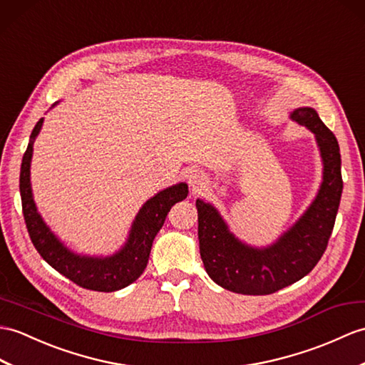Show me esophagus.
I'll return each instance as SVG.
<instances>
[{
	"instance_id": "34e87169",
	"label": "esophagus",
	"mask_w": 365,
	"mask_h": 365,
	"mask_svg": "<svg viewBox=\"0 0 365 365\" xmlns=\"http://www.w3.org/2000/svg\"><path fill=\"white\" fill-rule=\"evenodd\" d=\"M188 183H190V186H191L192 192H199L202 188H205L207 177H205V174L200 173V171H194V173L190 175Z\"/></svg>"
}]
</instances>
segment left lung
I'll list each match as a JSON object with an SVG mask.
<instances>
[{"label": "left lung", "mask_w": 365, "mask_h": 365, "mask_svg": "<svg viewBox=\"0 0 365 365\" xmlns=\"http://www.w3.org/2000/svg\"><path fill=\"white\" fill-rule=\"evenodd\" d=\"M289 118L314 133L324 168L316 197L272 244L241 241L215 205L196 200L200 258L210 278L227 291L267 295L299 282L314 269L331 236L344 188L339 143L312 107L294 108Z\"/></svg>", "instance_id": "1"}]
</instances>
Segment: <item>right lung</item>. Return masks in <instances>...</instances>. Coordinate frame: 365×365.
Instances as JSON below:
<instances>
[{
	"mask_svg": "<svg viewBox=\"0 0 365 365\" xmlns=\"http://www.w3.org/2000/svg\"><path fill=\"white\" fill-rule=\"evenodd\" d=\"M57 104L58 101L53 104V107ZM43 121L45 118H40V121L34 127L20 171L23 215L34 247L51 267H54L57 272H61L78 286L99 292L120 291L133 283L146 269L152 242H154L160 228L163 227L168 211L174 203L188 196V185L180 182L168 186L144 202L133 219L125 242L112 255H86V253L73 252L57 238L56 233L43 221L37 210L36 200H34L31 162L34 143L38 137Z\"/></svg>",
	"mask_w": 365,
	"mask_h": 365,
	"instance_id": "obj_1",
	"label": "right lung"
}]
</instances>
